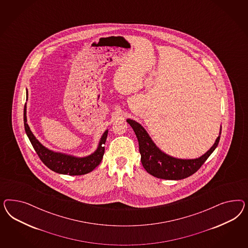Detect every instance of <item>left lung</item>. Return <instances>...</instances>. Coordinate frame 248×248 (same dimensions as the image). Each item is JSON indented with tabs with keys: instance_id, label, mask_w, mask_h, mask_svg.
<instances>
[{
	"instance_id": "1",
	"label": "left lung",
	"mask_w": 248,
	"mask_h": 248,
	"mask_svg": "<svg viewBox=\"0 0 248 248\" xmlns=\"http://www.w3.org/2000/svg\"><path fill=\"white\" fill-rule=\"evenodd\" d=\"M26 98H27V93H26ZM23 122H24V129H25L26 135L28 136L31 143L33 146L38 156L41 159V161L52 171L58 173L70 174V175H82V174L90 173L95 167H97L98 165H100L105 154L104 144L107 138L108 130H106L105 134L102 136L98 145L97 150L89 156L79 158L49 150L45 148V146L38 141L37 139L34 137V135H32V133L31 132L30 127L27 124L26 105H24Z\"/></svg>"
}]
</instances>
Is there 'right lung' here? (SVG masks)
<instances>
[{
	"label": "right lung",
	"mask_w": 248,
	"mask_h": 248,
	"mask_svg": "<svg viewBox=\"0 0 248 248\" xmlns=\"http://www.w3.org/2000/svg\"><path fill=\"white\" fill-rule=\"evenodd\" d=\"M127 123L134 129L137 137L141 162L144 169L152 175L161 179L181 180L194 174L217 148L220 140V136H218L210 150L201 157L188 160L177 159L159 150L140 124L131 119H127Z\"/></svg>",
	"instance_id": "1"
}]
</instances>
